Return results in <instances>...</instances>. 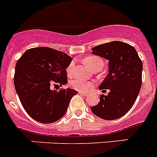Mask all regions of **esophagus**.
<instances>
[{
  "mask_svg": "<svg viewBox=\"0 0 157 157\" xmlns=\"http://www.w3.org/2000/svg\"><path fill=\"white\" fill-rule=\"evenodd\" d=\"M79 93L80 94H82V95H83V96H85V97H86V96H88V94H87V93H85V92H82V91H79Z\"/></svg>",
  "mask_w": 157,
  "mask_h": 157,
  "instance_id": "34e87169",
  "label": "esophagus"
}]
</instances>
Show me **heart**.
<instances>
[{
    "label": "heart",
    "instance_id": "1",
    "mask_svg": "<svg viewBox=\"0 0 157 157\" xmlns=\"http://www.w3.org/2000/svg\"><path fill=\"white\" fill-rule=\"evenodd\" d=\"M83 62L94 70L98 71L103 67V60L98 56H87L83 59ZM74 63H71L67 68V73L69 76L72 75ZM71 86L79 91H86L94 86V83L90 82H86L81 79H75L71 82Z\"/></svg>",
    "mask_w": 157,
    "mask_h": 157
}]
</instances>
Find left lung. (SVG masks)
I'll return each instance as SVG.
<instances>
[{
  "label": "left lung",
  "mask_w": 157,
  "mask_h": 157,
  "mask_svg": "<svg viewBox=\"0 0 157 157\" xmlns=\"http://www.w3.org/2000/svg\"><path fill=\"white\" fill-rule=\"evenodd\" d=\"M93 53L109 60V72L100 90V102L91 108L95 116L105 120L122 117L135 103L142 82V62L135 48L123 41H114L93 48Z\"/></svg>",
  "instance_id": "8db88e82"
}]
</instances>
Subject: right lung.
Segmentation results:
<instances>
[{"instance_id": "add662e5", "label": "right lung", "mask_w": 157, "mask_h": 157, "mask_svg": "<svg viewBox=\"0 0 157 157\" xmlns=\"http://www.w3.org/2000/svg\"><path fill=\"white\" fill-rule=\"evenodd\" d=\"M71 56L59 51L38 47L27 50L16 62L14 85L24 110L36 121L51 123L66 113L72 97L71 89H50L51 84L67 83L66 68Z\"/></svg>"}]
</instances>
